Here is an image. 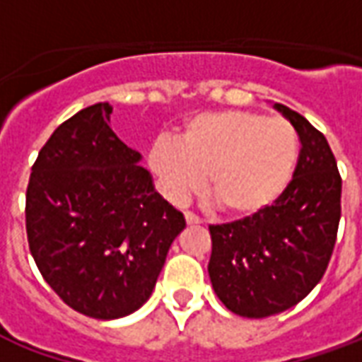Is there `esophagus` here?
I'll use <instances>...</instances> for the list:
<instances>
[{
	"instance_id": "34e87169",
	"label": "esophagus",
	"mask_w": 362,
	"mask_h": 362,
	"mask_svg": "<svg viewBox=\"0 0 362 362\" xmlns=\"http://www.w3.org/2000/svg\"><path fill=\"white\" fill-rule=\"evenodd\" d=\"M184 217H186V223H188V225H202V219H199L197 215H194L192 211L184 213Z\"/></svg>"
}]
</instances>
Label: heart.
Masks as SVG:
<instances>
[{
	"label": "heart",
	"instance_id": "b5f03b06",
	"mask_svg": "<svg viewBox=\"0 0 362 362\" xmlns=\"http://www.w3.org/2000/svg\"><path fill=\"white\" fill-rule=\"evenodd\" d=\"M298 160V134L285 118L248 110L207 112L192 118L180 141L163 137L149 166L170 202L202 189L230 217H250L285 192Z\"/></svg>",
	"mask_w": 362,
	"mask_h": 362
}]
</instances>
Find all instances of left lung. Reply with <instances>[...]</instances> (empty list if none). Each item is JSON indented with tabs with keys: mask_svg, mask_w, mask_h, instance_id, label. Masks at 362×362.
<instances>
[{
	"mask_svg": "<svg viewBox=\"0 0 362 362\" xmlns=\"http://www.w3.org/2000/svg\"><path fill=\"white\" fill-rule=\"evenodd\" d=\"M273 106L303 145L293 180L264 211L209 227L211 285L221 303L244 318L279 314L318 285L341 217V176L327 139L298 112Z\"/></svg>",
	"mask_w": 362,
	"mask_h": 362,
	"instance_id": "obj_1",
	"label": "left lung"
}]
</instances>
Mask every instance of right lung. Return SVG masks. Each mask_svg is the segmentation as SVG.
<instances>
[{
	"instance_id": "add662e5",
	"label": "right lung",
	"mask_w": 362,
	"mask_h": 362,
	"mask_svg": "<svg viewBox=\"0 0 362 362\" xmlns=\"http://www.w3.org/2000/svg\"><path fill=\"white\" fill-rule=\"evenodd\" d=\"M98 103L56 127L27 188V238L44 281L74 310L98 320L147 303L186 219L153 186Z\"/></svg>"
}]
</instances>
